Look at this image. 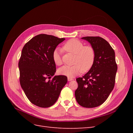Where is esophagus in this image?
<instances>
[{"label": "esophagus", "mask_w": 133, "mask_h": 133, "mask_svg": "<svg viewBox=\"0 0 133 133\" xmlns=\"http://www.w3.org/2000/svg\"><path fill=\"white\" fill-rule=\"evenodd\" d=\"M74 79L72 78H70V77H68V81H71V80H73Z\"/></svg>", "instance_id": "34e87169"}]
</instances>
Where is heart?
I'll use <instances>...</instances> for the list:
<instances>
[{"mask_svg":"<svg viewBox=\"0 0 133 133\" xmlns=\"http://www.w3.org/2000/svg\"><path fill=\"white\" fill-rule=\"evenodd\" d=\"M63 49L75 55L73 66H64L58 70L60 75L68 77H74L83 71L87 72L93 66L95 60V51L90 45H84L83 43L76 39H71L64 44ZM53 62L55 65H61L63 64L59 49H55L52 54Z\"/></svg>","mask_w":133,"mask_h":133,"instance_id":"1","label":"heart"}]
</instances>
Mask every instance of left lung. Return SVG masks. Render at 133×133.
I'll use <instances>...</instances> for the list:
<instances>
[{
    "label": "left lung",
    "instance_id": "8db88e82",
    "mask_svg": "<svg viewBox=\"0 0 133 133\" xmlns=\"http://www.w3.org/2000/svg\"><path fill=\"white\" fill-rule=\"evenodd\" d=\"M89 42L95 51L93 66L82 78L76 79L78 87L75 91L76 101L85 108L102 105L115 85L117 71L115 52L106 40L99 37L82 38Z\"/></svg>",
    "mask_w": 133,
    "mask_h": 133
}]
</instances>
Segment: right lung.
Masks as SVG:
<instances>
[{"label":"right lung","instance_id":"right-lung-1","mask_svg":"<svg viewBox=\"0 0 133 133\" xmlns=\"http://www.w3.org/2000/svg\"><path fill=\"white\" fill-rule=\"evenodd\" d=\"M64 40L39 34L27 42L22 49L18 63L20 84L29 101L38 107L53 105L67 83L66 76H54L56 65L52 58L56 47Z\"/></svg>","mask_w":133,"mask_h":133}]
</instances>
